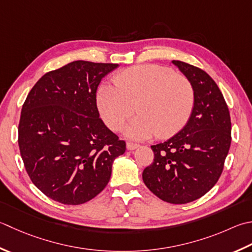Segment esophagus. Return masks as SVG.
<instances>
[{
    "instance_id": "34e87169",
    "label": "esophagus",
    "mask_w": 252,
    "mask_h": 252,
    "mask_svg": "<svg viewBox=\"0 0 252 252\" xmlns=\"http://www.w3.org/2000/svg\"><path fill=\"white\" fill-rule=\"evenodd\" d=\"M137 147H139V145L135 144V143H132V142H127L126 143V149L129 150V151L135 150V149H137Z\"/></svg>"
}]
</instances>
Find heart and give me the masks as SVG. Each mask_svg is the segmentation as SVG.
Wrapping results in <instances>:
<instances>
[{"mask_svg": "<svg viewBox=\"0 0 252 252\" xmlns=\"http://www.w3.org/2000/svg\"><path fill=\"white\" fill-rule=\"evenodd\" d=\"M113 84L98 88L96 103L105 125L120 130L137 113L125 131L130 139L144 140L155 135L168 137L181 130L192 115L195 102L193 85L171 68L145 64L121 71Z\"/></svg>", "mask_w": 252, "mask_h": 252, "instance_id": "1", "label": "heart"}]
</instances>
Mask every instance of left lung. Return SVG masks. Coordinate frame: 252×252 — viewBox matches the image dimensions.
<instances>
[{
    "label": "left lung",
    "mask_w": 252,
    "mask_h": 252,
    "mask_svg": "<svg viewBox=\"0 0 252 252\" xmlns=\"http://www.w3.org/2000/svg\"><path fill=\"white\" fill-rule=\"evenodd\" d=\"M172 64L193 85L194 108L176 135L151 146L154 161L142 177L160 200L185 204L208 193L218 182L230 147L231 123L223 94L209 74L181 61Z\"/></svg>",
    "instance_id": "1"
}]
</instances>
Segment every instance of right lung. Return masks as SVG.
Instances as JSON below:
<instances>
[{
    "label": "right lung",
    "mask_w": 252,
    "mask_h": 252,
    "mask_svg": "<svg viewBox=\"0 0 252 252\" xmlns=\"http://www.w3.org/2000/svg\"><path fill=\"white\" fill-rule=\"evenodd\" d=\"M118 64L74 61L39 80L25 100L18 145L25 168L43 194L62 204L92 200L108 185L126 142L99 118L96 92Z\"/></svg>",
    "instance_id": "right-lung-1"
}]
</instances>
